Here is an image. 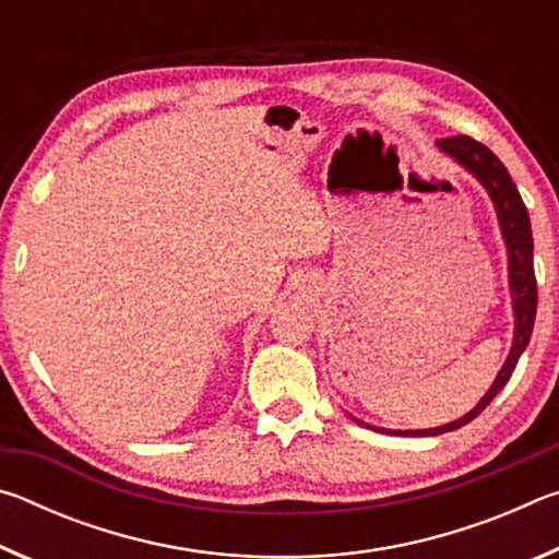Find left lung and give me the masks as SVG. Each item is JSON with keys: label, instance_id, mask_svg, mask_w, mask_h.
Here are the masks:
<instances>
[{"label": "left lung", "instance_id": "obj_1", "mask_svg": "<svg viewBox=\"0 0 559 559\" xmlns=\"http://www.w3.org/2000/svg\"><path fill=\"white\" fill-rule=\"evenodd\" d=\"M439 147L456 159V163L471 169V173L480 179V185L488 189L490 200L496 204L500 231H503V239L508 246L510 293H513V310H515V337H513V347H510V355L506 359L503 370L498 372L493 386L486 392L484 400L473 406L466 416H461V419L451 424H443V427L419 429V431H390V433H409V437H439V433L461 429L466 427L468 421L476 419V416L484 412L490 402H493V396L503 390L506 382L510 380V374H513L518 359L527 347L530 335H533L535 310H537V281H535V269H533V234H530V216L523 204V197H520L515 182L510 179L508 169L484 143H478V140H473L468 135L441 138Z\"/></svg>", "mask_w": 559, "mask_h": 559}]
</instances>
